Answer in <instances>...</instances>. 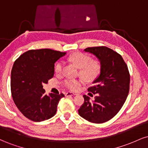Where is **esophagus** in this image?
I'll list each match as a JSON object with an SVG mask.
<instances>
[{
    "label": "esophagus",
    "mask_w": 148,
    "mask_h": 148,
    "mask_svg": "<svg viewBox=\"0 0 148 148\" xmlns=\"http://www.w3.org/2000/svg\"><path fill=\"white\" fill-rule=\"evenodd\" d=\"M76 93L72 92H67L65 93V96L66 97H69V96H74L76 95Z\"/></svg>",
    "instance_id": "1"
}]
</instances>
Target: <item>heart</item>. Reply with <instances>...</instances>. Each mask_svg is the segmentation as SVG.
<instances>
[{
    "mask_svg": "<svg viewBox=\"0 0 148 148\" xmlns=\"http://www.w3.org/2000/svg\"><path fill=\"white\" fill-rule=\"evenodd\" d=\"M69 60L80 69V75L89 82L95 81L101 73V66L99 61L92 60L90 56L84 53H74L69 56ZM62 62H58L54 67L56 74L58 75L60 74L62 72ZM83 84L84 81L81 79H66L62 82L64 87L71 91L78 90Z\"/></svg>",
    "mask_w": 148,
    "mask_h": 148,
    "instance_id": "1",
    "label": "heart"
}]
</instances>
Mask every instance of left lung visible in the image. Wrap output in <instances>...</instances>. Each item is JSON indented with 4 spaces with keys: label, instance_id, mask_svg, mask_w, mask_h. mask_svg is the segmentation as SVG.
Here are the masks:
<instances>
[{
    "label": "left lung",
    "instance_id": "obj_1",
    "mask_svg": "<svg viewBox=\"0 0 148 148\" xmlns=\"http://www.w3.org/2000/svg\"><path fill=\"white\" fill-rule=\"evenodd\" d=\"M85 51L94 54L100 60V75L88 88L89 95L95 97L92 102L84 95V103L79 109L83 118L92 123L108 121L121 109L130 91V74L127 64L120 54L108 47H88Z\"/></svg>",
    "mask_w": 148,
    "mask_h": 148
}]
</instances>
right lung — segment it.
<instances>
[{"label": "right lung", "mask_w": 148, "mask_h": 148, "mask_svg": "<svg viewBox=\"0 0 148 148\" xmlns=\"http://www.w3.org/2000/svg\"><path fill=\"white\" fill-rule=\"evenodd\" d=\"M66 53L50 49L29 50L15 60L11 72L13 101L25 118L41 122L56 113L62 93L45 94L44 84L54 75V63Z\"/></svg>", "instance_id": "right-lung-1"}]
</instances>
